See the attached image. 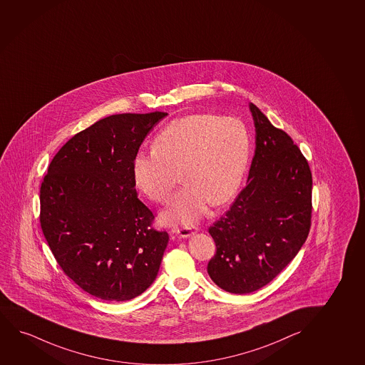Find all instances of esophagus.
Segmentation results:
<instances>
[{
    "label": "esophagus",
    "mask_w": 365,
    "mask_h": 365,
    "mask_svg": "<svg viewBox=\"0 0 365 365\" xmlns=\"http://www.w3.org/2000/svg\"><path fill=\"white\" fill-rule=\"evenodd\" d=\"M199 231V227L194 226V225H191V226H184L179 228V230H176V233L182 237V238H187V237H191V235H195L196 232Z\"/></svg>",
    "instance_id": "esophagus-1"
}]
</instances>
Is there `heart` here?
I'll return each instance as SVG.
<instances>
[{
  "instance_id": "b5f03b06",
  "label": "heart",
  "mask_w": 365,
  "mask_h": 365,
  "mask_svg": "<svg viewBox=\"0 0 365 365\" xmlns=\"http://www.w3.org/2000/svg\"><path fill=\"white\" fill-rule=\"evenodd\" d=\"M250 139L235 117L197 113L171 120L154 139V149L133 160L135 186L155 202H165L179 180L185 186L163 213L166 223H191L208 203L221 206L235 196L248 165Z\"/></svg>"
}]
</instances>
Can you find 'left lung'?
<instances>
[{
    "instance_id": "8db88e82",
    "label": "left lung",
    "mask_w": 365,
    "mask_h": 365,
    "mask_svg": "<svg viewBox=\"0 0 365 365\" xmlns=\"http://www.w3.org/2000/svg\"><path fill=\"white\" fill-rule=\"evenodd\" d=\"M255 153L248 184L210 227L216 254L208 262L212 282L232 294L265 287L295 258L312 218V174L290 135L250 103Z\"/></svg>"
}]
</instances>
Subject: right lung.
Instances as JSON below:
<instances>
[{
  "mask_svg": "<svg viewBox=\"0 0 365 365\" xmlns=\"http://www.w3.org/2000/svg\"><path fill=\"white\" fill-rule=\"evenodd\" d=\"M165 112L120 113L75 134L41 185V227L65 275L90 295L127 301L152 285L169 235L138 199L133 160Z\"/></svg>",
  "mask_w": 365,
  "mask_h": 365,
  "instance_id": "right-lung-1",
  "label": "right lung"
}]
</instances>
